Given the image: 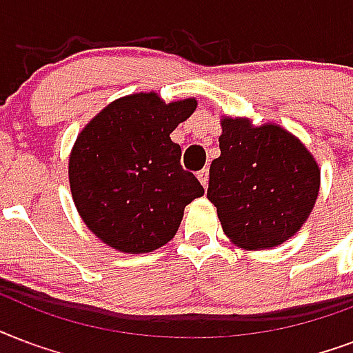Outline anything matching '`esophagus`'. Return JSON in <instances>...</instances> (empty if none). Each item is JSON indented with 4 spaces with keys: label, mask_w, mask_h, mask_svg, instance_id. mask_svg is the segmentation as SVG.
Returning <instances> with one entry per match:
<instances>
[{
    "label": "esophagus",
    "mask_w": 353,
    "mask_h": 353,
    "mask_svg": "<svg viewBox=\"0 0 353 353\" xmlns=\"http://www.w3.org/2000/svg\"><path fill=\"white\" fill-rule=\"evenodd\" d=\"M196 176H199V180H201V184L204 185V188H208V179H210V171H208V169H202V171H199V173H196Z\"/></svg>",
    "instance_id": "obj_1"
}]
</instances>
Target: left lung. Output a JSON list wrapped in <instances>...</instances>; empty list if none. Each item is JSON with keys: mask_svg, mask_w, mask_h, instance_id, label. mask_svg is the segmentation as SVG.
<instances>
[{"mask_svg": "<svg viewBox=\"0 0 353 353\" xmlns=\"http://www.w3.org/2000/svg\"><path fill=\"white\" fill-rule=\"evenodd\" d=\"M221 127V157L210 165L208 199L223 232L248 250L278 247L310 217L321 169L280 125L252 127L245 117H223Z\"/></svg>", "mask_w": 353, "mask_h": 353, "instance_id": "8db88e82", "label": "left lung"}]
</instances>
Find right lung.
<instances>
[{"label": "right lung", "mask_w": 353, "mask_h": 353, "mask_svg": "<svg viewBox=\"0 0 353 353\" xmlns=\"http://www.w3.org/2000/svg\"><path fill=\"white\" fill-rule=\"evenodd\" d=\"M195 108V99L163 103L154 92L132 94L103 108L77 136L70 154L73 202L108 247L128 254L163 247L184 208L204 195L169 138Z\"/></svg>", "instance_id": "1"}]
</instances>
